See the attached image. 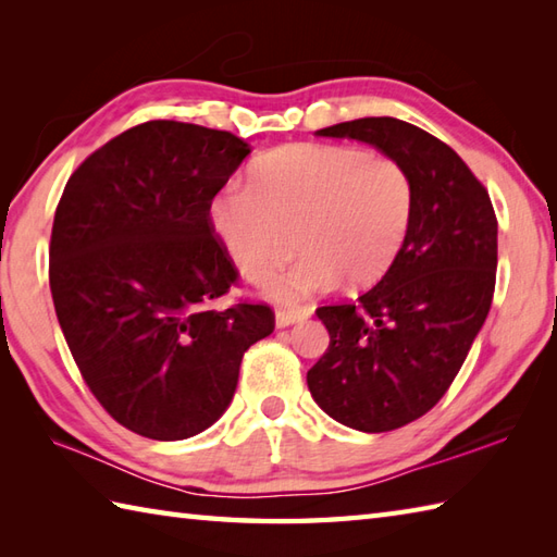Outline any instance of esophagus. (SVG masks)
I'll return each mask as SVG.
<instances>
[{
	"mask_svg": "<svg viewBox=\"0 0 557 557\" xmlns=\"http://www.w3.org/2000/svg\"><path fill=\"white\" fill-rule=\"evenodd\" d=\"M306 318H309V311H306V309H277V313H275L277 327L297 325V323L306 321Z\"/></svg>",
	"mask_w": 557,
	"mask_h": 557,
	"instance_id": "esophagus-1",
	"label": "esophagus"
}]
</instances>
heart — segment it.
Masks as SVG:
<instances>
[{
  "label": "heart",
  "mask_w": 557,
  "mask_h": 557,
  "mask_svg": "<svg viewBox=\"0 0 557 557\" xmlns=\"http://www.w3.org/2000/svg\"><path fill=\"white\" fill-rule=\"evenodd\" d=\"M417 215V184L405 162L357 146L301 144L256 164L251 186L232 184L212 198L210 220L234 265L268 292L299 304L335 287L373 285L395 265Z\"/></svg>",
  "instance_id": "1"
}]
</instances>
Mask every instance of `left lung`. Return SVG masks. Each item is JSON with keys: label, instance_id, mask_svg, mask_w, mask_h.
I'll list each match as a JSON object with an SVG mask.
<instances>
[{"label": "left lung", "instance_id": "1", "mask_svg": "<svg viewBox=\"0 0 557 557\" xmlns=\"http://www.w3.org/2000/svg\"><path fill=\"white\" fill-rule=\"evenodd\" d=\"M397 158L417 184V215L395 265L357 301L315 309L330 345L306 383L335 421L385 433L421 419L453 385L491 311L498 218L476 174L423 128L366 116L321 128Z\"/></svg>", "mask_w": 557, "mask_h": 557}]
</instances>
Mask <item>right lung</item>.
I'll use <instances>...</instances> for the list:
<instances>
[{
  "mask_svg": "<svg viewBox=\"0 0 557 557\" xmlns=\"http://www.w3.org/2000/svg\"><path fill=\"white\" fill-rule=\"evenodd\" d=\"M248 152L230 132L152 120L90 152L59 198L50 289L71 357L102 409L152 441L215 423L244 351L275 330L263 301L212 309L239 270L210 203Z\"/></svg>",
  "mask_w": 557,
  "mask_h": 557,
  "instance_id": "add662e5",
  "label": "right lung"
}]
</instances>
